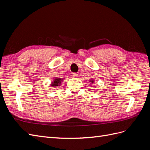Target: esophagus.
<instances>
[{
	"instance_id": "esophagus-1",
	"label": "esophagus",
	"mask_w": 150,
	"mask_h": 150,
	"mask_svg": "<svg viewBox=\"0 0 150 150\" xmlns=\"http://www.w3.org/2000/svg\"><path fill=\"white\" fill-rule=\"evenodd\" d=\"M72 77H74V78H77L78 77V74L76 73V72H73V73L72 74Z\"/></svg>"
}]
</instances>
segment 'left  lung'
Masks as SVG:
<instances>
[{"instance_id":"obj_1","label":"left lung","mask_w":150,"mask_h":150,"mask_svg":"<svg viewBox=\"0 0 150 150\" xmlns=\"http://www.w3.org/2000/svg\"><path fill=\"white\" fill-rule=\"evenodd\" d=\"M91 82H92V83H93V80H91Z\"/></svg>"}]
</instances>
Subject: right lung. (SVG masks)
<instances>
[{
	"instance_id": "add662e5",
	"label": "right lung",
	"mask_w": 150,
	"mask_h": 150,
	"mask_svg": "<svg viewBox=\"0 0 150 150\" xmlns=\"http://www.w3.org/2000/svg\"><path fill=\"white\" fill-rule=\"evenodd\" d=\"M61 81H62V79H61V78H57L56 79H54V82L52 83L51 86H52V87H57V86H59L61 84Z\"/></svg>"
}]
</instances>
